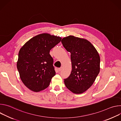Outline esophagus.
Listing matches in <instances>:
<instances>
[{
	"label": "esophagus",
	"instance_id": "34e87169",
	"mask_svg": "<svg viewBox=\"0 0 121 121\" xmlns=\"http://www.w3.org/2000/svg\"><path fill=\"white\" fill-rule=\"evenodd\" d=\"M62 67H61L60 68H58V71H60L62 70Z\"/></svg>",
	"mask_w": 121,
	"mask_h": 121
}]
</instances>
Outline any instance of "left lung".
<instances>
[{
    "mask_svg": "<svg viewBox=\"0 0 121 121\" xmlns=\"http://www.w3.org/2000/svg\"><path fill=\"white\" fill-rule=\"evenodd\" d=\"M62 43L71 53L72 69L64 79L66 87L73 93L81 94L89 89L100 70V57L94 46L88 40L70 35Z\"/></svg>",
    "mask_w": 121,
    "mask_h": 121,
    "instance_id": "left-lung-1",
    "label": "left lung"
}]
</instances>
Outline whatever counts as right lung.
<instances>
[{
    "label": "right lung",
    "mask_w": 121,
    "mask_h": 121,
    "mask_svg": "<svg viewBox=\"0 0 121 121\" xmlns=\"http://www.w3.org/2000/svg\"><path fill=\"white\" fill-rule=\"evenodd\" d=\"M61 39L42 33L30 39L21 48L17 67L22 81L30 90L39 92L49 86L56 75L50 51Z\"/></svg>",
    "instance_id": "1"
}]
</instances>
